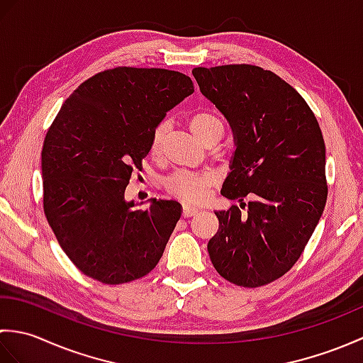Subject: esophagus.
<instances>
[{
    "label": "esophagus",
    "mask_w": 363,
    "mask_h": 363,
    "mask_svg": "<svg viewBox=\"0 0 363 363\" xmlns=\"http://www.w3.org/2000/svg\"><path fill=\"white\" fill-rule=\"evenodd\" d=\"M198 209L196 207H191L189 204H184L182 206V217L184 218H189V217H195V215H198Z\"/></svg>",
    "instance_id": "34e87169"
}]
</instances>
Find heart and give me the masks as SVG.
I'll return each instance as SVG.
<instances>
[{"instance_id": "obj_1", "label": "heart", "mask_w": 363, "mask_h": 363, "mask_svg": "<svg viewBox=\"0 0 363 363\" xmlns=\"http://www.w3.org/2000/svg\"><path fill=\"white\" fill-rule=\"evenodd\" d=\"M191 129L206 140L215 130H223V121L212 112H198L191 117ZM169 130V121L162 120L151 135V151L157 152ZM217 184V176L212 172H189L176 169L164 179V187L169 195L182 199L190 204H201L207 198L209 190Z\"/></svg>"}]
</instances>
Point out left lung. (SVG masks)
Returning a JSON list of instances; mask_svg holds the SVG:
<instances>
[{
  "mask_svg": "<svg viewBox=\"0 0 363 363\" xmlns=\"http://www.w3.org/2000/svg\"><path fill=\"white\" fill-rule=\"evenodd\" d=\"M191 73L233 128L235 152L221 195L246 209L215 212L220 226L207 251L226 281L267 285L296 264L325 211L320 125L304 98L273 72L237 64Z\"/></svg>",
  "mask_w": 363,
  "mask_h": 363,
  "instance_id": "8db88e82",
  "label": "left lung"
}]
</instances>
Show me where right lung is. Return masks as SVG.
<instances>
[{
    "label": "right lung",
    "mask_w": 363,
    "mask_h": 363,
    "mask_svg": "<svg viewBox=\"0 0 363 363\" xmlns=\"http://www.w3.org/2000/svg\"><path fill=\"white\" fill-rule=\"evenodd\" d=\"M194 91L179 72L111 68L84 81L46 133L45 217L67 256L91 279L135 281L164 254L181 218L179 203L151 198L150 209H134L125 190L151 150L152 130Z\"/></svg>",
    "instance_id": "1"
}]
</instances>
